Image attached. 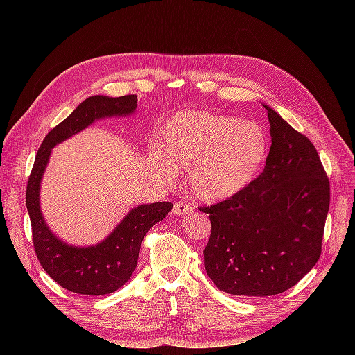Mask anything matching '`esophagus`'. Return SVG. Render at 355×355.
I'll return each instance as SVG.
<instances>
[{
  "instance_id": "obj_1",
  "label": "esophagus",
  "mask_w": 355,
  "mask_h": 355,
  "mask_svg": "<svg viewBox=\"0 0 355 355\" xmlns=\"http://www.w3.org/2000/svg\"><path fill=\"white\" fill-rule=\"evenodd\" d=\"M192 210H194V207H192L189 202L179 201V202L173 204V209H171V213H173L175 216H182V214H188Z\"/></svg>"
}]
</instances>
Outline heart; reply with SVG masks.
Segmentation results:
<instances>
[{
    "instance_id": "b5f03b06",
    "label": "heart",
    "mask_w": 355,
    "mask_h": 355,
    "mask_svg": "<svg viewBox=\"0 0 355 355\" xmlns=\"http://www.w3.org/2000/svg\"><path fill=\"white\" fill-rule=\"evenodd\" d=\"M158 144L148 157L153 173L173 179L176 167L188 166L192 192L206 201L228 198L249 185L268 149L256 123L207 111L173 115L161 128Z\"/></svg>"
}]
</instances>
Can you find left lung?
I'll return each mask as SVG.
<instances>
[{
    "label": "left lung",
    "instance_id": "obj_1",
    "mask_svg": "<svg viewBox=\"0 0 355 355\" xmlns=\"http://www.w3.org/2000/svg\"><path fill=\"white\" fill-rule=\"evenodd\" d=\"M271 149L262 173L211 206L204 268L222 292L272 296L302 280L321 254L330 182L317 149L268 108Z\"/></svg>",
    "mask_w": 355,
    "mask_h": 355
}]
</instances>
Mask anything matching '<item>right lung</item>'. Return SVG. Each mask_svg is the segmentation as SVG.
Listing matches in <instances>:
<instances>
[{"label":"right lung","mask_w":355,"mask_h":355,"mask_svg":"<svg viewBox=\"0 0 355 355\" xmlns=\"http://www.w3.org/2000/svg\"><path fill=\"white\" fill-rule=\"evenodd\" d=\"M137 106L136 94L121 98L92 96L42 141L26 185V209L31 219L32 243L41 266L63 288L78 295L99 296L120 288L132 277L145 234L163 220L173 207L168 201L142 204L127 214L108 239L92 247L62 243L47 228L40 210V182L51 148L92 124L112 115H128Z\"/></svg>","instance_id":"right-lung-1"}]
</instances>
